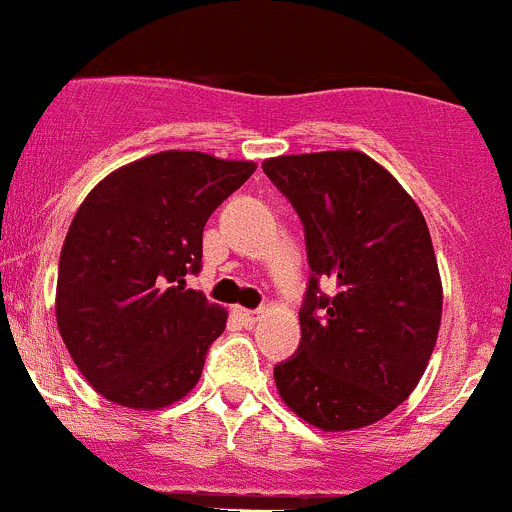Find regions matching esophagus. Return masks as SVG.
I'll return each mask as SVG.
<instances>
[{
    "instance_id": "1",
    "label": "esophagus",
    "mask_w": 512,
    "mask_h": 512,
    "mask_svg": "<svg viewBox=\"0 0 512 512\" xmlns=\"http://www.w3.org/2000/svg\"><path fill=\"white\" fill-rule=\"evenodd\" d=\"M236 316H239L246 326H251V323H256L258 311H251V308H236Z\"/></svg>"
}]
</instances>
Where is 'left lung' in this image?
Here are the masks:
<instances>
[{
  "instance_id": "1",
  "label": "left lung",
  "mask_w": 512,
  "mask_h": 512,
  "mask_svg": "<svg viewBox=\"0 0 512 512\" xmlns=\"http://www.w3.org/2000/svg\"><path fill=\"white\" fill-rule=\"evenodd\" d=\"M263 174L296 209L311 268L301 343L273 368L278 393L316 428L371 426L411 396L438 338L443 288L426 219L361 151L278 156Z\"/></svg>"
}]
</instances>
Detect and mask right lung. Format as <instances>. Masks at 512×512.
I'll return each instance as SVG.
<instances>
[{"label":"right lung","mask_w":512,"mask_h":512,"mask_svg":"<svg viewBox=\"0 0 512 512\" xmlns=\"http://www.w3.org/2000/svg\"><path fill=\"white\" fill-rule=\"evenodd\" d=\"M256 171L201 151L146 156L89 191L59 256L57 323L96 393L154 411L184 398L224 333L201 271L209 216Z\"/></svg>","instance_id":"1"}]
</instances>
